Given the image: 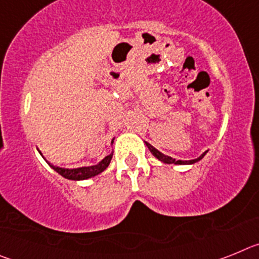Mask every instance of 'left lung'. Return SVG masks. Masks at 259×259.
<instances>
[{
    "mask_svg": "<svg viewBox=\"0 0 259 259\" xmlns=\"http://www.w3.org/2000/svg\"><path fill=\"white\" fill-rule=\"evenodd\" d=\"M145 144H146V146H148V149L150 150V153H152V154L154 155L155 158H157L158 161H161V162H163V163H167V164H171V163H174V164H193V163H196V162L201 161V159H202V158L205 157V154H206V153H207V150H206V152L202 153V154H201L200 157L194 158V159H188V161H183V159H175V158L170 157V155L163 154V153H161V152H159V150L155 149L154 146L150 145L149 143H145Z\"/></svg>",
    "mask_w": 259,
    "mask_h": 259,
    "instance_id": "obj_1",
    "label": "left lung"
}]
</instances>
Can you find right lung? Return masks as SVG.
<instances>
[{"instance_id":"obj_1","label":"right lung","mask_w":259,"mask_h":259,"mask_svg":"<svg viewBox=\"0 0 259 259\" xmlns=\"http://www.w3.org/2000/svg\"><path fill=\"white\" fill-rule=\"evenodd\" d=\"M113 143H114V139L111 140V145H113ZM37 150H38V148H37ZM38 153L42 155V153H41L40 150H38ZM42 158H44V155H42ZM111 158H113V153H110L109 155H106V157H105L102 161L98 162L97 164H92V166L75 167V168H67V167L57 166V164H53V163H50V162H48L45 158L44 159L47 161V163L52 167L53 170L56 171V172H58L61 176H63L65 179L87 180V179H89V178H93V176L98 175V174H101L104 170H106L107 166L110 164V161H111Z\"/></svg>"}]
</instances>
